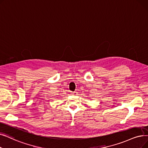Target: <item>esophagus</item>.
<instances>
[{"label": "esophagus", "mask_w": 148, "mask_h": 148, "mask_svg": "<svg viewBox=\"0 0 148 148\" xmlns=\"http://www.w3.org/2000/svg\"><path fill=\"white\" fill-rule=\"evenodd\" d=\"M77 94H78V92H76V91H74V92H72V94L73 95H77Z\"/></svg>", "instance_id": "esophagus-1"}]
</instances>
